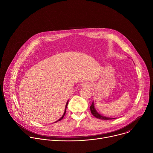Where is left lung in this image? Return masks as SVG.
<instances>
[{"label":"left lung","mask_w":153,"mask_h":153,"mask_svg":"<svg viewBox=\"0 0 153 153\" xmlns=\"http://www.w3.org/2000/svg\"><path fill=\"white\" fill-rule=\"evenodd\" d=\"M90 110H91V114L96 118L99 119H102V120H111V119H114V118H110V117H107L105 116H103L101 114H100L99 113L97 112V111L96 110V109L94 108V102H93L91 106H90Z\"/></svg>","instance_id":"obj_1"}]
</instances>
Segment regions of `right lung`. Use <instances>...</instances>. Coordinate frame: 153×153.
<instances>
[{"instance_id": "1", "label": "right lung", "mask_w": 153, "mask_h": 153, "mask_svg": "<svg viewBox=\"0 0 153 153\" xmlns=\"http://www.w3.org/2000/svg\"><path fill=\"white\" fill-rule=\"evenodd\" d=\"M68 102H67V103H66V105H65V111H64V113H63V116L61 117V118H60L57 121H56V122H55L54 123H56V122H57L58 121H60V120H61L62 119H63V117H64V116H65V113H66V110H67V105H68Z\"/></svg>"}]
</instances>
